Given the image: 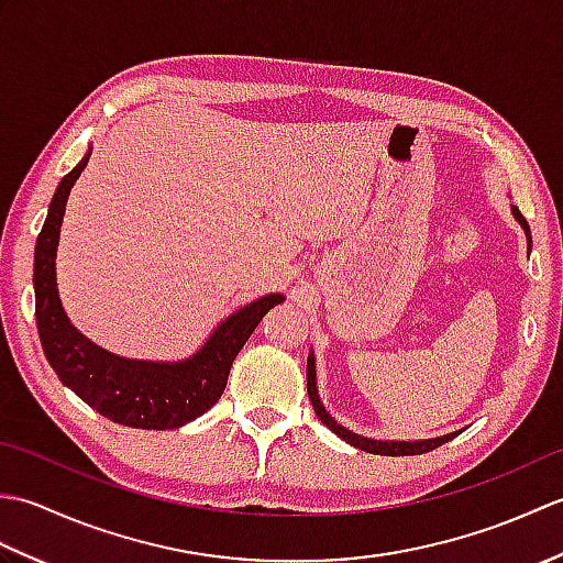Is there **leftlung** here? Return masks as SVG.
<instances>
[{
    "mask_svg": "<svg viewBox=\"0 0 563 563\" xmlns=\"http://www.w3.org/2000/svg\"><path fill=\"white\" fill-rule=\"evenodd\" d=\"M516 218L525 227V232L530 234V224L518 212V208H516ZM314 377H317V373H314V357L309 355L307 357V394H309V401H312V406H314V413L319 416L321 423H327L333 430V433H336L341 440L351 442V445L357 448V450H365V452H373V454H387V457H399V454H423V452H430V450H435L440 445H445V442L452 440L454 435H460V433H450V435H442V438L416 440V442H399V440H387L385 442V440H369V438H363V435H355V433H351V430H345L343 426H339L336 421H333V418L327 413L324 406H321Z\"/></svg>",
    "mask_w": 563,
    "mask_h": 563,
    "instance_id": "8db88e82",
    "label": "left lung"
}]
</instances>
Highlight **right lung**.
<instances>
[{"label":"right lung","instance_id":"obj_1","mask_svg":"<svg viewBox=\"0 0 563 563\" xmlns=\"http://www.w3.org/2000/svg\"><path fill=\"white\" fill-rule=\"evenodd\" d=\"M89 154L59 181L35 242V324H38L43 351L63 385L113 423L145 430L178 428L206 413L222 397L236 353L268 309L283 302V295H266L239 309L190 361L174 365L128 361L84 339L69 324L59 305L55 249L67 196L87 166Z\"/></svg>","mask_w":563,"mask_h":563}]
</instances>
